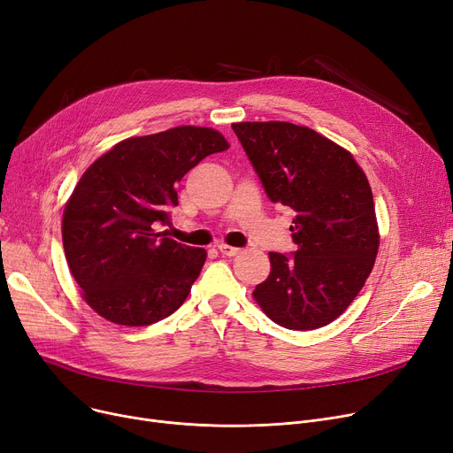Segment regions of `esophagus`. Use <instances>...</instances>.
<instances>
[{
  "mask_svg": "<svg viewBox=\"0 0 453 453\" xmlns=\"http://www.w3.org/2000/svg\"><path fill=\"white\" fill-rule=\"evenodd\" d=\"M219 251H220L222 255H226V257H234V255L241 253V248H233V246H227V244H220V246H219Z\"/></svg>",
  "mask_w": 453,
  "mask_h": 453,
  "instance_id": "34e87169",
  "label": "esophagus"
}]
</instances>
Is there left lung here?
I'll list each match as a JSON object with an SVG mask.
<instances>
[{
	"instance_id": "1",
	"label": "left lung",
	"mask_w": 453,
	"mask_h": 453,
	"mask_svg": "<svg viewBox=\"0 0 453 453\" xmlns=\"http://www.w3.org/2000/svg\"><path fill=\"white\" fill-rule=\"evenodd\" d=\"M273 203L292 207L296 251H270L272 272L253 297L290 330H314L342 316L358 296L378 253L367 176L321 134L292 123H234Z\"/></svg>"
}]
</instances>
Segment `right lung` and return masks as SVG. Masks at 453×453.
Masks as SVG:
<instances>
[{
	"label": "right lung",
	"instance_id": "1",
	"mask_svg": "<svg viewBox=\"0 0 453 453\" xmlns=\"http://www.w3.org/2000/svg\"><path fill=\"white\" fill-rule=\"evenodd\" d=\"M227 149L217 130L176 127L117 142L82 174L64 209L62 241L69 270L99 316L147 326L183 304L207 253L157 226H171L176 181Z\"/></svg>",
	"mask_w": 453,
	"mask_h": 453
}]
</instances>
